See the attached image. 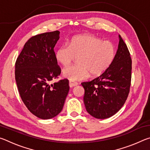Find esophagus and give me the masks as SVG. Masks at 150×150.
I'll list each match as a JSON object with an SVG mask.
<instances>
[{
    "mask_svg": "<svg viewBox=\"0 0 150 150\" xmlns=\"http://www.w3.org/2000/svg\"><path fill=\"white\" fill-rule=\"evenodd\" d=\"M77 85H78V83L77 82H73V81H69V87H75V86H77Z\"/></svg>",
    "mask_w": 150,
    "mask_h": 150,
    "instance_id": "obj_1",
    "label": "esophagus"
}]
</instances>
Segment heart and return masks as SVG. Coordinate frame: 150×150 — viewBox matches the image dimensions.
Instances as JSON below:
<instances>
[{
  "label": "heart",
  "mask_w": 150,
  "mask_h": 150,
  "mask_svg": "<svg viewBox=\"0 0 150 150\" xmlns=\"http://www.w3.org/2000/svg\"><path fill=\"white\" fill-rule=\"evenodd\" d=\"M116 55L112 42L102 41L91 34L73 37L69 45L65 44L57 48L55 58L62 65L70 64L78 57L77 64L69 65L63 69V75L70 81H79L92 76H98L108 69Z\"/></svg>",
  "instance_id": "heart-1"
}]
</instances>
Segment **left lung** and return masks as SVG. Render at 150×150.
<instances>
[{
  "mask_svg": "<svg viewBox=\"0 0 150 150\" xmlns=\"http://www.w3.org/2000/svg\"><path fill=\"white\" fill-rule=\"evenodd\" d=\"M118 48L112 64L99 77L83 82L86 110L96 118L110 117L122 107L130 93L132 59L120 35Z\"/></svg>",
  "mask_w": 150,
  "mask_h": 150,
  "instance_id": "left-lung-1",
  "label": "left lung"
}]
</instances>
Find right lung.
<instances>
[{
  "instance_id": "add662e5",
  "label": "right lung",
  "mask_w": 150,
  "mask_h": 150,
  "mask_svg": "<svg viewBox=\"0 0 150 150\" xmlns=\"http://www.w3.org/2000/svg\"><path fill=\"white\" fill-rule=\"evenodd\" d=\"M59 32L30 38L15 63V79L22 101L33 115L41 119L55 117L62 110L69 90V80L50 85L61 73L54 47Z\"/></svg>"
}]
</instances>
